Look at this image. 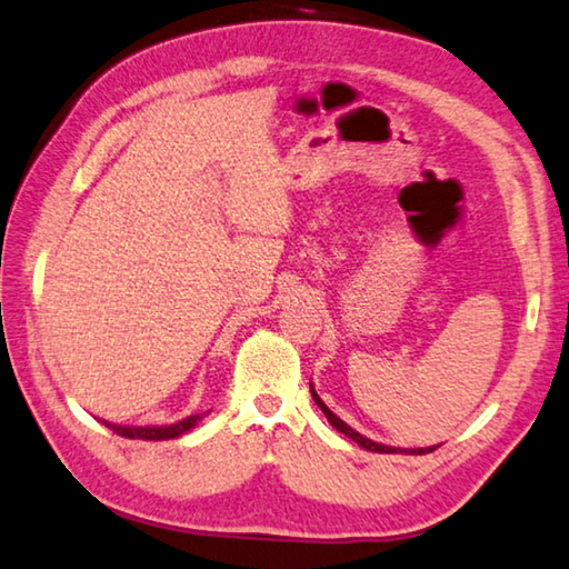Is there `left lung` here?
<instances>
[{
  "mask_svg": "<svg viewBox=\"0 0 569 569\" xmlns=\"http://www.w3.org/2000/svg\"><path fill=\"white\" fill-rule=\"evenodd\" d=\"M311 398H313V402H317L319 405V408H321V412L323 415H327V420L331 422V426L333 428H337L339 432H345V436L347 438H351V440H355V443L357 446H362L365 450H375V453H398V450L400 448H390V446H382V443H375V440H369V438H365V436H359V432L357 430H351L349 426H347V422L345 420H339L337 418V415H333L329 408H327V405H323V400L319 398V395H317V390H313V387H311ZM430 450H436V446H430V448H415V450H405V453H415V456H422V453H430ZM400 453H402V450H400Z\"/></svg>",
  "mask_w": 569,
  "mask_h": 569,
  "instance_id": "left-lung-1",
  "label": "left lung"
}]
</instances>
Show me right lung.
Segmentation results:
<instances>
[{
	"instance_id": "add662e5",
	"label": "right lung",
	"mask_w": 569,
	"mask_h": 569,
	"mask_svg": "<svg viewBox=\"0 0 569 569\" xmlns=\"http://www.w3.org/2000/svg\"><path fill=\"white\" fill-rule=\"evenodd\" d=\"M200 420H202V415H189V418L174 422V426H161V428H126V426H116V422H106V420H103V426L108 430H113L116 436H121V438L169 440V438H179L187 430H192Z\"/></svg>"
}]
</instances>
